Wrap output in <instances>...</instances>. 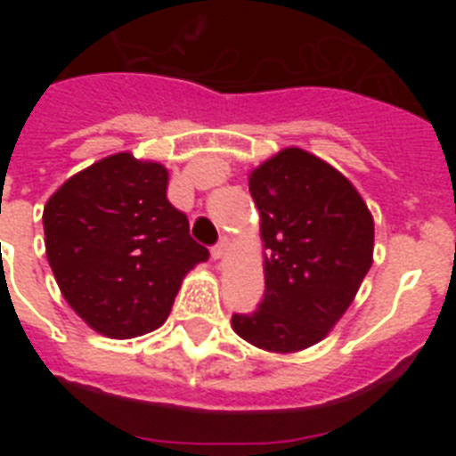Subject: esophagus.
<instances>
[{
  "instance_id": "34e87169",
  "label": "esophagus",
  "mask_w": 456,
  "mask_h": 456,
  "mask_svg": "<svg viewBox=\"0 0 456 456\" xmlns=\"http://www.w3.org/2000/svg\"><path fill=\"white\" fill-rule=\"evenodd\" d=\"M228 248H231L228 240H221L219 244H215V247H212V257H215V260H224V257L228 256Z\"/></svg>"
}]
</instances>
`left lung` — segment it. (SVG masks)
I'll use <instances>...</instances> for the list:
<instances>
[{
	"instance_id": "obj_1",
	"label": "left lung",
	"mask_w": 456,
	"mask_h": 456,
	"mask_svg": "<svg viewBox=\"0 0 456 456\" xmlns=\"http://www.w3.org/2000/svg\"><path fill=\"white\" fill-rule=\"evenodd\" d=\"M248 191L267 248L265 297L232 329L265 352H299L331 331L372 267V215L340 171L301 148L260 164Z\"/></svg>"
}]
</instances>
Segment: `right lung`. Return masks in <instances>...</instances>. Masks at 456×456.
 I'll use <instances>...</instances> for the list:
<instances>
[{
	"mask_svg": "<svg viewBox=\"0 0 456 456\" xmlns=\"http://www.w3.org/2000/svg\"><path fill=\"white\" fill-rule=\"evenodd\" d=\"M167 184L162 164L118 152L47 200V263L70 308L102 336L127 340L162 326L184 273L209 257Z\"/></svg>",
	"mask_w": 456,
	"mask_h": 456,
	"instance_id": "add662e5",
	"label": "right lung"
}]
</instances>
